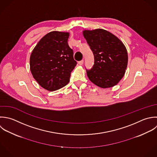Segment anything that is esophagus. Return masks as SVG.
<instances>
[{
  "instance_id": "34e87169",
  "label": "esophagus",
  "mask_w": 157,
  "mask_h": 157,
  "mask_svg": "<svg viewBox=\"0 0 157 157\" xmlns=\"http://www.w3.org/2000/svg\"><path fill=\"white\" fill-rule=\"evenodd\" d=\"M83 63H84V60H82L78 62V64H79V65H82Z\"/></svg>"
}]
</instances>
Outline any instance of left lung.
I'll use <instances>...</instances> for the list:
<instances>
[{"label":"left lung","instance_id":"1","mask_svg":"<svg viewBox=\"0 0 157 157\" xmlns=\"http://www.w3.org/2000/svg\"><path fill=\"white\" fill-rule=\"evenodd\" d=\"M83 35L94 57L93 67L86 69L89 79L101 88L116 85L127 67L125 46L117 37L104 29L84 30Z\"/></svg>","mask_w":157,"mask_h":157}]
</instances>
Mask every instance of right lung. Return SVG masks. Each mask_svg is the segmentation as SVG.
<instances>
[{
    "label": "right lung",
    "instance_id": "obj_1",
    "mask_svg": "<svg viewBox=\"0 0 157 157\" xmlns=\"http://www.w3.org/2000/svg\"><path fill=\"white\" fill-rule=\"evenodd\" d=\"M69 33L53 31L44 35L30 58V71L44 89L54 91L66 86L77 64L68 44Z\"/></svg>",
    "mask_w": 157,
    "mask_h": 157
}]
</instances>
